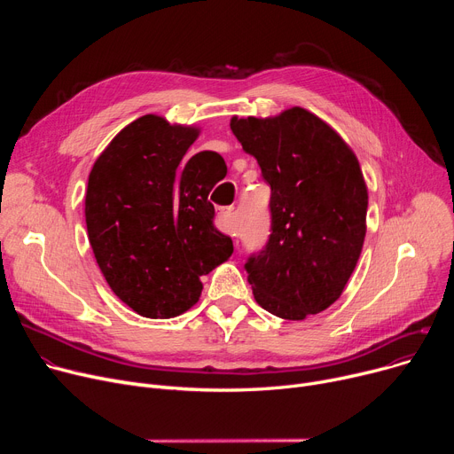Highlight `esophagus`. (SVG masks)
I'll return each mask as SVG.
<instances>
[{"label":"esophagus","mask_w":454,"mask_h":454,"mask_svg":"<svg viewBox=\"0 0 454 454\" xmlns=\"http://www.w3.org/2000/svg\"><path fill=\"white\" fill-rule=\"evenodd\" d=\"M219 226L224 230V231H233V206H228V207H223L219 211ZM235 235V233H233Z\"/></svg>","instance_id":"esophagus-1"}]
</instances>
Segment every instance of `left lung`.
<instances>
[{
    "label": "left lung",
    "instance_id": "8db88e82",
    "mask_svg": "<svg viewBox=\"0 0 454 454\" xmlns=\"http://www.w3.org/2000/svg\"><path fill=\"white\" fill-rule=\"evenodd\" d=\"M230 129L270 184L272 233L245 265L265 311L303 320L335 303L361 257L368 187L340 134L300 106Z\"/></svg>",
    "mask_w": 454,
    "mask_h": 454
}]
</instances>
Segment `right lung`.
<instances>
[{
    "label": "right lung",
    "instance_id": "1",
    "mask_svg": "<svg viewBox=\"0 0 454 454\" xmlns=\"http://www.w3.org/2000/svg\"><path fill=\"white\" fill-rule=\"evenodd\" d=\"M200 129L147 114L95 160L84 215L95 261L114 294L145 318H173L193 307L200 276L231 255L207 200L217 184V153L182 160ZM226 169V165H224Z\"/></svg>",
    "mask_w": 454,
    "mask_h": 454
}]
</instances>
